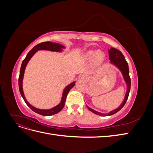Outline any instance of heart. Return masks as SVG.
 Listing matches in <instances>:
<instances>
[{
	"label": "heart",
	"instance_id": "heart-1",
	"mask_svg": "<svg viewBox=\"0 0 153 153\" xmlns=\"http://www.w3.org/2000/svg\"><path fill=\"white\" fill-rule=\"evenodd\" d=\"M87 56L88 58H91L92 57V62L96 64H100L103 62L105 55L101 50H97L94 52V51H89L87 53Z\"/></svg>",
	"mask_w": 153,
	"mask_h": 153
}]
</instances>
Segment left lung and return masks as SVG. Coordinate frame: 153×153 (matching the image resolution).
Masks as SVG:
<instances>
[{"instance_id":"left-lung-1","label":"left lung","mask_w":153,"mask_h":153,"mask_svg":"<svg viewBox=\"0 0 153 153\" xmlns=\"http://www.w3.org/2000/svg\"><path fill=\"white\" fill-rule=\"evenodd\" d=\"M108 53H109V59L110 61V62L114 64L115 66H116L120 69V71H121L123 74L124 80L126 82V84H127V91H126V95H125V98L123 102L121 105L119 106V107L117 108V109L111 111V112H110L108 114H102V113L98 112H97V111L91 109V108L89 107V106H87V107L91 111V112L96 115H101V116H108V115H113L119 112V111L124 106L125 103H126V101L128 98L129 93V91H130V88H131V79H130V77H129V72L128 64L126 62V59H125V57L123 55V54L121 53V52H120L119 50H118L117 49H115L114 48H111L110 50H108Z\"/></svg>"}]
</instances>
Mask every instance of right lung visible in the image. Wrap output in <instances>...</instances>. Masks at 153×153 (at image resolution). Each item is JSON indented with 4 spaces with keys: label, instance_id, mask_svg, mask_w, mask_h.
I'll list each match as a JSON object with an SVG mask.
<instances>
[{
    "label": "right lung",
    "instance_id": "right-lung-1",
    "mask_svg": "<svg viewBox=\"0 0 153 153\" xmlns=\"http://www.w3.org/2000/svg\"><path fill=\"white\" fill-rule=\"evenodd\" d=\"M65 47L64 46L60 45L59 43H52L50 42V41H47V42H43L41 43L38 45H37L36 46L32 48L30 52L28 53V54L27 55L26 57L24 59V61L22 62V66L20 68V75L19 78H18V86H19V90L22 96L23 99H24V101L25 103L27 105V106L32 110H33L34 112L36 113H38L40 115H44V116H49V115H52L53 114H57L61 111L64 106V104H65L66 102V97L68 94V92L70 91L71 88L75 85V82L71 83V84L68 85V86L66 87L65 89H64L63 91V94H62V100L58 105H57L55 107L49 109V110H41V109H38L34 107L33 106H32L28 101H27L25 98V96L24 94V92H23V88H22V80H23V78H24V71L26 68V66L27 63L29 61V60L31 59V57L33 56L34 54L37 52L38 50H50V51H53V52H61L62 50V48H64Z\"/></svg>",
    "mask_w": 153,
    "mask_h": 153
}]
</instances>
